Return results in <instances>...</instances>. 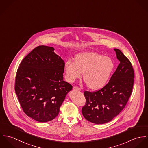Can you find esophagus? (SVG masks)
<instances>
[{"label": "esophagus", "instance_id": "esophagus-1", "mask_svg": "<svg viewBox=\"0 0 148 148\" xmlns=\"http://www.w3.org/2000/svg\"><path fill=\"white\" fill-rule=\"evenodd\" d=\"M73 89L74 90H79V91H80V90H81L80 88H79L78 86H73Z\"/></svg>", "mask_w": 148, "mask_h": 148}]
</instances>
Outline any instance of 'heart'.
<instances>
[{"instance_id":"heart-1","label":"heart","mask_w":148,"mask_h":148,"mask_svg":"<svg viewBox=\"0 0 148 148\" xmlns=\"http://www.w3.org/2000/svg\"><path fill=\"white\" fill-rule=\"evenodd\" d=\"M114 63L108 56L95 52H86L77 55L75 62L68 59L64 64L65 77L72 83L80 78L83 73V80L91 89L104 87L114 70Z\"/></svg>"}]
</instances>
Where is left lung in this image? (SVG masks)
Instances as JSON below:
<instances>
[{"instance_id":"obj_1","label":"left lung","mask_w":148,"mask_h":148,"mask_svg":"<svg viewBox=\"0 0 148 148\" xmlns=\"http://www.w3.org/2000/svg\"><path fill=\"white\" fill-rule=\"evenodd\" d=\"M114 50L120 63L109 82L99 90L84 93L86 103L82 114L96 124L108 123L117 116L125 108L132 92L134 73L132 64L120 49Z\"/></svg>"}]
</instances>
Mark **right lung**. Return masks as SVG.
I'll list each match as a JSON object with an SVG mask.
<instances>
[{"mask_svg": "<svg viewBox=\"0 0 148 148\" xmlns=\"http://www.w3.org/2000/svg\"><path fill=\"white\" fill-rule=\"evenodd\" d=\"M52 47L39 45L21 61L15 90L24 112L45 123L58 115L60 107L72 86L63 80L64 62Z\"/></svg>", "mask_w": 148, "mask_h": 148, "instance_id": "1", "label": "right lung"}]
</instances>
